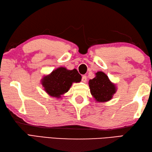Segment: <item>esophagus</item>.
Returning <instances> with one entry per match:
<instances>
[{
  "instance_id": "obj_1",
  "label": "esophagus",
  "mask_w": 152,
  "mask_h": 152,
  "mask_svg": "<svg viewBox=\"0 0 152 152\" xmlns=\"http://www.w3.org/2000/svg\"><path fill=\"white\" fill-rule=\"evenodd\" d=\"M82 81L83 82H86V81H87V76H82Z\"/></svg>"
}]
</instances>
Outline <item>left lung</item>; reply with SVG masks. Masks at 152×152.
<instances>
[{
  "mask_svg": "<svg viewBox=\"0 0 152 152\" xmlns=\"http://www.w3.org/2000/svg\"><path fill=\"white\" fill-rule=\"evenodd\" d=\"M90 91L99 102H106L112 98L115 93V87L102 72L96 73V76L89 82Z\"/></svg>",
  "mask_w": 152,
  "mask_h": 152,
  "instance_id": "left-lung-1",
  "label": "left lung"
}]
</instances>
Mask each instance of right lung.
Segmentation results:
<instances>
[{
  "label": "right lung",
  "mask_w": 152,
  "mask_h": 152,
  "mask_svg": "<svg viewBox=\"0 0 152 152\" xmlns=\"http://www.w3.org/2000/svg\"><path fill=\"white\" fill-rule=\"evenodd\" d=\"M82 76L76 69L69 70L60 67L53 71L49 76H45L42 83L50 95L59 98L67 92L73 82H80Z\"/></svg>",
  "instance_id": "add662e5"
}]
</instances>
